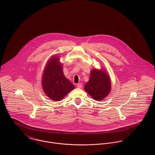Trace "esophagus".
I'll list each match as a JSON object with an SVG mask.
<instances>
[{
	"mask_svg": "<svg viewBox=\"0 0 155 155\" xmlns=\"http://www.w3.org/2000/svg\"><path fill=\"white\" fill-rule=\"evenodd\" d=\"M76 86H77V87L78 88H82V83H79V84H78L77 85H76Z\"/></svg>",
	"mask_w": 155,
	"mask_h": 155,
	"instance_id": "1",
	"label": "esophagus"
}]
</instances>
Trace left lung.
Instances as JSON below:
<instances>
[{
  "label": "left lung",
  "mask_w": 155,
  "mask_h": 155,
  "mask_svg": "<svg viewBox=\"0 0 155 155\" xmlns=\"http://www.w3.org/2000/svg\"><path fill=\"white\" fill-rule=\"evenodd\" d=\"M85 91L94 100H104L110 92V78L104 68H93L90 73V78L84 87Z\"/></svg>",
  "instance_id": "left-lung-1"
}]
</instances>
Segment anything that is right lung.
<instances>
[{
	"instance_id": "add662e5",
	"label": "right lung",
	"mask_w": 155,
	"mask_h": 155,
	"mask_svg": "<svg viewBox=\"0 0 155 155\" xmlns=\"http://www.w3.org/2000/svg\"><path fill=\"white\" fill-rule=\"evenodd\" d=\"M42 86L46 95L55 101L61 100L75 88L64 76L63 64L58 55H54L46 63L42 77Z\"/></svg>"
}]
</instances>
